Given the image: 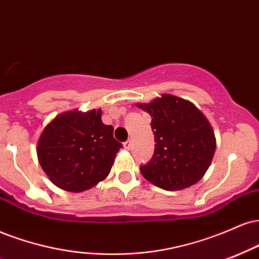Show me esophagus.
Instances as JSON below:
<instances>
[{
  "mask_svg": "<svg viewBox=\"0 0 259 259\" xmlns=\"http://www.w3.org/2000/svg\"><path fill=\"white\" fill-rule=\"evenodd\" d=\"M130 147H132V141H130V140H127V141L124 142V148L130 149Z\"/></svg>",
  "mask_w": 259,
  "mask_h": 259,
  "instance_id": "obj_1",
  "label": "esophagus"
}]
</instances>
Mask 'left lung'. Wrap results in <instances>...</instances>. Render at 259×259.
Instances as JSON below:
<instances>
[{
	"mask_svg": "<svg viewBox=\"0 0 259 259\" xmlns=\"http://www.w3.org/2000/svg\"><path fill=\"white\" fill-rule=\"evenodd\" d=\"M154 153L140 170L146 180L165 191L188 188L205 175L212 160L216 140L210 123L192 102L164 94L148 105Z\"/></svg>",
	"mask_w": 259,
	"mask_h": 259,
	"instance_id": "8db88e82",
	"label": "left lung"
}]
</instances>
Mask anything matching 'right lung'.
Instances as JSON below:
<instances>
[{
	"instance_id": "1",
	"label": "right lung",
	"mask_w": 259,
	"mask_h": 259,
	"mask_svg": "<svg viewBox=\"0 0 259 259\" xmlns=\"http://www.w3.org/2000/svg\"><path fill=\"white\" fill-rule=\"evenodd\" d=\"M121 147L113 138V126L102 123L101 111H73L46 126L37 143V155L55 186L83 192L107 177Z\"/></svg>"
}]
</instances>
